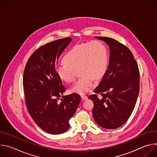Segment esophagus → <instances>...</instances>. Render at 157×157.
Masks as SVG:
<instances>
[{
  "mask_svg": "<svg viewBox=\"0 0 157 157\" xmlns=\"http://www.w3.org/2000/svg\"><path fill=\"white\" fill-rule=\"evenodd\" d=\"M81 98L82 100H83V101H85V100H86L87 99V97L86 96H85V95H81Z\"/></svg>",
  "mask_w": 157,
  "mask_h": 157,
  "instance_id": "obj_1",
  "label": "esophagus"
}]
</instances>
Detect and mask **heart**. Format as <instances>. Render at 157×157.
Listing matches in <instances>:
<instances>
[{
	"mask_svg": "<svg viewBox=\"0 0 157 157\" xmlns=\"http://www.w3.org/2000/svg\"><path fill=\"white\" fill-rule=\"evenodd\" d=\"M64 63L58 64L56 72L63 82L75 81V71L81 78L71 89V92L84 94L92 90L94 79L98 80L105 74L109 64V53L105 44L94 40L74 46L63 56Z\"/></svg>",
	"mask_w": 157,
	"mask_h": 157,
	"instance_id": "obj_1",
	"label": "heart"
}]
</instances>
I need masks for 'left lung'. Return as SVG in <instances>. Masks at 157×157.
<instances>
[{"label":"left lung","instance_id":"left-lung-1","mask_svg":"<svg viewBox=\"0 0 157 157\" xmlns=\"http://www.w3.org/2000/svg\"><path fill=\"white\" fill-rule=\"evenodd\" d=\"M109 47L107 70L94 93L89 99L94 102L93 116L96 122L107 129L122 126L135 107L140 89L138 64L130 50L118 41L108 37L96 36Z\"/></svg>","mask_w":157,"mask_h":157}]
</instances>
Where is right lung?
Instances as JSON below:
<instances>
[{
	"instance_id": "add662e5",
	"label": "right lung",
	"mask_w": 157,
	"mask_h": 157,
	"mask_svg": "<svg viewBox=\"0 0 157 157\" xmlns=\"http://www.w3.org/2000/svg\"><path fill=\"white\" fill-rule=\"evenodd\" d=\"M71 40L67 37L38 48L29 58L24 73L29 113L36 125L51 134H60L68 130L69 121L81 101L76 93L63 96L66 88L56 72L57 60ZM61 96L63 99L59 103Z\"/></svg>"
}]
</instances>
